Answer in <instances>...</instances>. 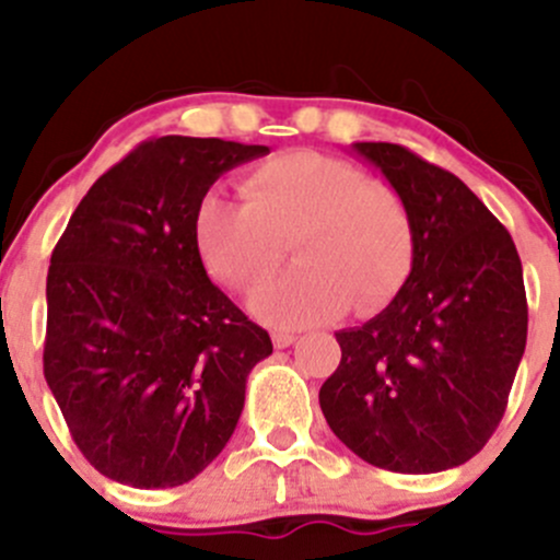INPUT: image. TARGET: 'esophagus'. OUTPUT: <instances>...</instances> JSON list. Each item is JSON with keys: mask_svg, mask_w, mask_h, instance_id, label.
<instances>
[{"mask_svg": "<svg viewBox=\"0 0 560 560\" xmlns=\"http://www.w3.org/2000/svg\"><path fill=\"white\" fill-rule=\"evenodd\" d=\"M295 332H290V330H273V343H276V349H287L290 347V343H295Z\"/></svg>", "mask_w": 560, "mask_h": 560, "instance_id": "esophagus-1", "label": "esophagus"}]
</instances>
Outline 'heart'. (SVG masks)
I'll return each instance as SVG.
<instances>
[{
	"label": "heart",
	"instance_id": "b5f03b06",
	"mask_svg": "<svg viewBox=\"0 0 560 560\" xmlns=\"http://www.w3.org/2000/svg\"><path fill=\"white\" fill-rule=\"evenodd\" d=\"M246 200L222 191L197 208V246L208 270L233 290H252L292 244L298 265L259 287L252 308L281 327L385 303L415 259L404 200L360 167L316 151L270 156L246 173Z\"/></svg>",
	"mask_w": 560,
	"mask_h": 560
}]
</instances>
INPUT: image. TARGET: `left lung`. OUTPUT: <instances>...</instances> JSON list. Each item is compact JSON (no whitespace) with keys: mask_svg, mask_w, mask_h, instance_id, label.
I'll use <instances>...</instances> for the list:
<instances>
[{"mask_svg":"<svg viewBox=\"0 0 560 560\" xmlns=\"http://www.w3.org/2000/svg\"><path fill=\"white\" fill-rule=\"evenodd\" d=\"M352 151L404 200L415 259L385 312L336 332L341 363L319 389L322 415L371 466L447 471L504 417L528 332L521 257L457 175L395 143Z\"/></svg>","mask_w":560,"mask_h":560,"instance_id":"8db88e82","label":"left lung"}]
</instances>
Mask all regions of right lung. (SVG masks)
Returning <instances> with one entry per match:
<instances>
[{
    "mask_svg": "<svg viewBox=\"0 0 560 560\" xmlns=\"http://www.w3.org/2000/svg\"><path fill=\"white\" fill-rule=\"evenodd\" d=\"M268 145L145 140L94 180L50 254L43 371L86 460L175 488L224 450L268 330L208 279L197 208Z\"/></svg>",
    "mask_w": 560,
    "mask_h": 560,
    "instance_id": "1",
    "label": "right lung"
}]
</instances>
